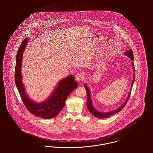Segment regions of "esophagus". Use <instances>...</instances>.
Wrapping results in <instances>:
<instances>
[{"mask_svg": "<svg viewBox=\"0 0 153 153\" xmlns=\"http://www.w3.org/2000/svg\"><path fill=\"white\" fill-rule=\"evenodd\" d=\"M84 75L82 73H77L75 76V79L77 81L80 82L84 80Z\"/></svg>", "mask_w": 153, "mask_h": 153, "instance_id": "obj_1", "label": "esophagus"}]
</instances>
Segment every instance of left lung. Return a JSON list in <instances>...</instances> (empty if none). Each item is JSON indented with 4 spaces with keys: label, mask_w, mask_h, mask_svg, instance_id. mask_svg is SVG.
I'll use <instances>...</instances> for the list:
<instances>
[{
    "label": "left lung",
    "mask_w": 153,
    "mask_h": 153,
    "mask_svg": "<svg viewBox=\"0 0 153 153\" xmlns=\"http://www.w3.org/2000/svg\"><path fill=\"white\" fill-rule=\"evenodd\" d=\"M126 56H127V57H128L129 58L131 59L132 61H133L134 60V55H133V53L130 49L129 51L125 52L124 53ZM132 69L134 70V72L135 71V67H134V63L132 62ZM134 80H135V74L134 73V76H133V80H132V85H131V89L130 91V92L128 95V96L126 99V100H125V102H124L123 104L118 108L117 109H115L114 111H109V112H100L99 111H97V109L95 108V107L93 105V104L92 102V100H91V91L89 88H88L87 85L86 84H84V87L85 88L87 91V107L88 109L89 110V111L96 117L99 118V119H104V118H106V117H108L112 116V115L116 114L117 112H119V111H120L126 105V103L128 102V99L130 96V94H131V91L132 88V85L134 82Z\"/></svg>",
    "instance_id": "8db88e82"
}]
</instances>
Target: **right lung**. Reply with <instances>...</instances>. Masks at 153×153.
<instances>
[{
	"instance_id": "obj_1",
	"label": "right lung",
	"mask_w": 153,
	"mask_h": 153,
	"mask_svg": "<svg viewBox=\"0 0 153 153\" xmlns=\"http://www.w3.org/2000/svg\"><path fill=\"white\" fill-rule=\"evenodd\" d=\"M29 42L26 38L21 45L16 56L15 82L25 107L31 114L44 119H51L56 117L65 105L66 98L78 86L74 76L69 75L60 80L58 85L51 95L44 102H36L27 95L22 82V66L23 53Z\"/></svg>"
}]
</instances>
